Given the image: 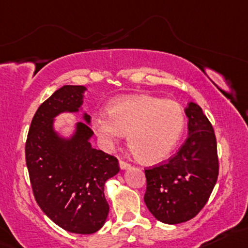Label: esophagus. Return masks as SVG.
I'll list each match as a JSON object with an SVG mask.
<instances>
[{"instance_id":"1","label":"esophagus","mask_w":248,"mask_h":248,"mask_svg":"<svg viewBox=\"0 0 248 248\" xmlns=\"http://www.w3.org/2000/svg\"><path fill=\"white\" fill-rule=\"evenodd\" d=\"M119 165H120V168H121V170H126V168L130 167V165L128 164V162L124 161V160H120Z\"/></svg>"}]
</instances>
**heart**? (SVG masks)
<instances>
[{
	"instance_id": "heart-1",
	"label": "heart",
	"mask_w": 248,
	"mask_h": 248,
	"mask_svg": "<svg viewBox=\"0 0 248 248\" xmlns=\"http://www.w3.org/2000/svg\"><path fill=\"white\" fill-rule=\"evenodd\" d=\"M185 126V111L174 100L130 95L110 103L107 113L92 118V127L103 145L111 146L126 134L140 160L155 162L175 148Z\"/></svg>"
}]
</instances>
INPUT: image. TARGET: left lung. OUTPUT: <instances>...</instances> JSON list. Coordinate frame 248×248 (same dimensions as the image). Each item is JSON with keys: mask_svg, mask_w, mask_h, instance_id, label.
I'll return each instance as SVG.
<instances>
[{"mask_svg": "<svg viewBox=\"0 0 248 248\" xmlns=\"http://www.w3.org/2000/svg\"><path fill=\"white\" fill-rule=\"evenodd\" d=\"M188 137L167 162L145 170V203L165 224L175 225L193 219L203 208L216 186L219 160L214 129L200 106L189 102Z\"/></svg>", "mask_w": 248, "mask_h": 248, "instance_id": "8db88e82", "label": "left lung"}]
</instances>
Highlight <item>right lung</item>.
Here are the masks:
<instances>
[{
    "label": "right lung",
    "mask_w": 248,
    "mask_h": 248,
    "mask_svg": "<svg viewBox=\"0 0 248 248\" xmlns=\"http://www.w3.org/2000/svg\"><path fill=\"white\" fill-rule=\"evenodd\" d=\"M83 86L58 89L40 106L31 120L26 142V162L32 193L43 213L64 231L76 234L97 232L107 219L109 205L105 184L119 173L115 156L92 147L91 116L83 114L69 139L54 129L59 114L78 113Z\"/></svg>",
    "instance_id": "1"
}]
</instances>
